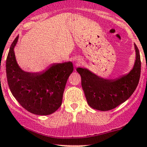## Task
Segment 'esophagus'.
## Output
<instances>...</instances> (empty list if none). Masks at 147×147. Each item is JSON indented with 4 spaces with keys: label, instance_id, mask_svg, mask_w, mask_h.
Instances as JSON below:
<instances>
[{
    "label": "esophagus",
    "instance_id": "34e87169",
    "mask_svg": "<svg viewBox=\"0 0 147 147\" xmlns=\"http://www.w3.org/2000/svg\"><path fill=\"white\" fill-rule=\"evenodd\" d=\"M80 63V62L79 61H78V63Z\"/></svg>",
    "mask_w": 147,
    "mask_h": 147
}]
</instances>
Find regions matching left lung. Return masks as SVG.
Here are the masks:
<instances>
[{
    "mask_svg": "<svg viewBox=\"0 0 147 147\" xmlns=\"http://www.w3.org/2000/svg\"><path fill=\"white\" fill-rule=\"evenodd\" d=\"M136 60L129 73L115 79H106L95 75L86 68L78 67L82 87L88 105L100 111L115 109L128 100L137 88L141 74L139 49L134 44Z\"/></svg>",
    "mask_w": 147,
    "mask_h": 147,
    "instance_id": "left-lung-1",
    "label": "left lung"
}]
</instances>
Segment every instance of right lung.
I'll use <instances>...</instances> for the list:
<instances>
[{
    "instance_id": "add662e5",
    "label": "right lung",
    "mask_w": 147,
    "mask_h": 147,
    "mask_svg": "<svg viewBox=\"0 0 147 147\" xmlns=\"http://www.w3.org/2000/svg\"><path fill=\"white\" fill-rule=\"evenodd\" d=\"M11 44L6 60V76L13 97L23 108L37 115H48L61 106L67 81L73 72L72 62L52 64L45 71L29 72L19 67Z\"/></svg>"
}]
</instances>
